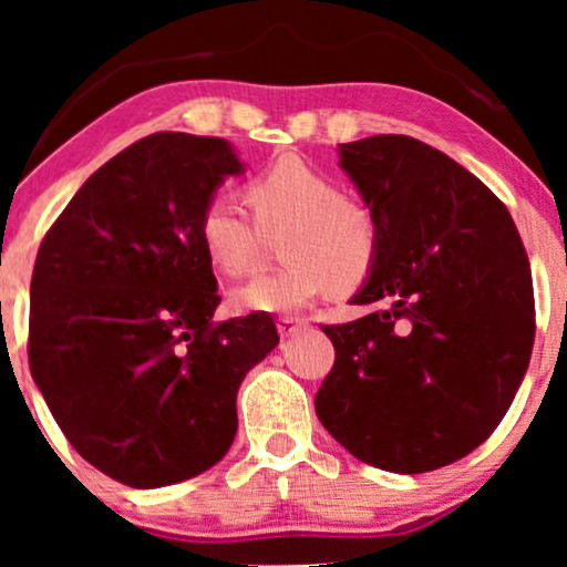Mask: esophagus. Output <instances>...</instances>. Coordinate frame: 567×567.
Segmentation results:
<instances>
[{
  "instance_id": "34e87169",
  "label": "esophagus",
  "mask_w": 567,
  "mask_h": 567,
  "mask_svg": "<svg viewBox=\"0 0 567 567\" xmlns=\"http://www.w3.org/2000/svg\"><path fill=\"white\" fill-rule=\"evenodd\" d=\"M301 330H307V320H299V317H278V332H281V338H293Z\"/></svg>"
}]
</instances>
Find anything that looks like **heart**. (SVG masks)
<instances>
[{
	"label": "heart",
	"mask_w": 567,
	"mask_h": 567,
	"mask_svg": "<svg viewBox=\"0 0 567 567\" xmlns=\"http://www.w3.org/2000/svg\"><path fill=\"white\" fill-rule=\"evenodd\" d=\"M250 212L227 190L200 208L198 239L212 266L231 278L258 266L268 239H278L281 268L231 291L237 312H291L320 293L355 291L374 274L382 224L374 208L343 193L336 177L284 154L247 183Z\"/></svg>",
	"instance_id": "b5f03b06"
}]
</instances>
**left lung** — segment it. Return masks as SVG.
<instances>
[{"mask_svg":"<svg viewBox=\"0 0 567 567\" xmlns=\"http://www.w3.org/2000/svg\"><path fill=\"white\" fill-rule=\"evenodd\" d=\"M340 165L382 224V250L351 299L374 309L322 324L336 363L317 417L371 467H446L498 429L529 367V258L501 198L413 136L340 144Z\"/></svg>","mask_w":567,"mask_h":567,"instance_id":"obj_1","label":"left lung"}]
</instances>
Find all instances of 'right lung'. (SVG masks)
Here are the masks:
<instances>
[{"mask_svg":"<svg viewBox=\"0 0 567 567\" xmlns=\"http://www.w3.org/2000/svg\"><path fill=\"white\" fill-rule=\"evenodd\" d=\"M239 173L224 138L144 136L87 177L38 247L30 371L69 444L123 485L214 467L235 441L239 384L278 346L266 312L214 322L198 216Z\"/></svg>","mask_w":567,"mask_h":567,"instance_id":"obj_1","label":"right lung"}]
</instances>
